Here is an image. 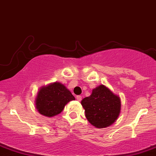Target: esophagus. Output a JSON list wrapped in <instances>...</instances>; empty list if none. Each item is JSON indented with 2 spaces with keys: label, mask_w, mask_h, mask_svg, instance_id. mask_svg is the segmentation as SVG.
<instances>
[{
  "label": "esophagus",
  "mask_w": 156,
  "mask_h": 156,
  "mask_svg": "<svg viewBox=\"0 0 156 156\" xmlns=\"http://www.w3.org/2000/svg\"><path fill=\"white\" fill-rule=\"evenodd\" d=\"M81 98H82V97H81V95H78V96H77V97H76V99L78 100V101H81Z\"/></svg>",
  "instance_id": "obj_1"
}]
</instances>
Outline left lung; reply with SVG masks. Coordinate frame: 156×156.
Instances as JSON below:
<instances>
[{
    "mask_svg": "<svg viewBox=\"0 0 156 156\" xmlns=\"http://www.w3.org/2000/svg\"><path fill=\"white\" fill-rule=\"evenodd\" d=\"M81 104L86 119L98 129L114 124L121 112L120 97L104 85L94 88L91 95L83 98Z\"/></svg>",
    "mask_w": 156,
    "mask_h": 156,
    "instance_id": "8db88e82",
    "label": "left lung"
}]
</instances>
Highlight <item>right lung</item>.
Instances as JSON below:
<instances>
[{
  "label": "right lung",
  "instance_id": "add662e5",
  "mask_svg": "<svg viewBox=\"0 0 156 156\" xmlns=\"http://www.w3.org/2000/svg\"><path fill=\"white\" fill-rule=\"evenodd\" d=\"M71 91L60 82H53L40 88L34 104L37 112L47 117L60 114L69 101L75 100Z\"/></svg>",
  "mask_w": 156,
  "mask_h": 156
}]
</instances>
